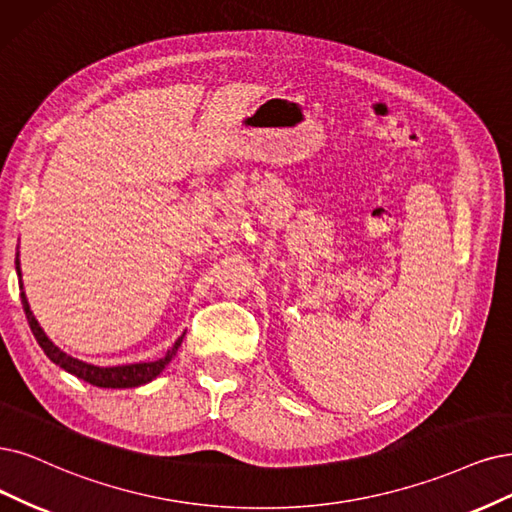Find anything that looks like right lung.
Returning <instances> with one entry per match:
<instances>
[{"label":"right lung","instance_id":"1","mask_svg":"<svg viewBox=\"0 0 512 512\" xmlns=\"http://www.w3.org/2000/svg\"><path fill=\"white\" fill-rule=\"evenodd\" d=\"M16 266H18V261H16ZM18 274H21V272H18ZM21 301H23V310H25V316L29 320V327H31L35 339H37V344L42 346V350L46 352L50 361L54 365H59L61 369L69 371L71 375L80 377V380H84L92 386H99V388H135V386H143V384L151 382L170 363V358L177 354V350L183 342V335H181L175 342V346L166 352V356L158 358V361H154V363H137V365H122V367H94V365L78 361V358L67 356L65 352H61L50 342L46 333L40 329V325H37V320L33 318L31 310H29L27 297L23 293V285H21Z\"/></svg>","mask_w":512,"mask_h":512}]
</instances>
